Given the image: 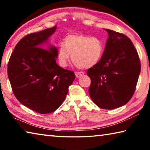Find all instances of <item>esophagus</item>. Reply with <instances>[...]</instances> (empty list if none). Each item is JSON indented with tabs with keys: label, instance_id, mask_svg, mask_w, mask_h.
Masks as SVG:
<instances>
[{
	"label": "esophagus",
	"instance_id": "obj_1",
	"mask_svg": "<svg viewBox=\"0 0 150 150\" xmlns=\"http://www.w3.org/2000/svg\"><path fill=\"white\" fill-rule=\"evenodd\" d=\"M84 74H85V73L84 72H82V71H81V72H76L75 73L76 77H77V78L81 77V76H83Z\"/></svg>",
	"mask_w": 150,
	"mask_h": 150
}]
</instances>
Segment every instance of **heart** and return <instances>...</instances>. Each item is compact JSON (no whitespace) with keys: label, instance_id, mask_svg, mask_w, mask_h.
Wrapping results in <instances>:
<instances>
[{"label":"heart","instance_id":"1","mask_svg":"<svg viewBox=\"0 0 150 150\" xmlns=\"http://www.w3.org/2000/svg\"><path fill=\"white\" fill-rule=\"evenodd\" d=\"M105 44L99 38L83 34H71L63 39L57 49L59 64L67 65L71 55L73 62L83 69L92 67L99 63L105 53Z\"/></svg>","mask_w":150,"mask_h":150}]
</instances>
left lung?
Returning <instances> with one entry per match:
<instances>
[{
  "label": "left lung",
  "mask_w": 150,
  "mask_h": 150,
  "mask_svg": "<svg viewBox=\"0 0 150 150\" xmlns=\"http://www.w3.org/2000/svg\"><path fill=\"white\" fill-rule=\"evenodd\" d=\"M105 30L108 34L105 53L87 73L91 80L88 93L93 103L112 110L126 105L132 97L141 65L133 43L126 35Z\"/></svg>",
  "instance_id": "obj_1"
}]
</instances>
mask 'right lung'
<instances>
[{"label":"right lung","instance_id":"1","mask_svg":"<svg viewBox=\"0 0 150 150\" xmlns=\"http://www.w3.org/2000/svg\"><path fill=\"white\" fill-rule=\"evenodd\" d=\"M56 28L55 26L24 36L16 44L8 64V77L16 98L40 114L57 110L75 79L74 72L56 63V47H42Z\"/></svg>","mask_w":150,"mask_h":150}]
</instances>
